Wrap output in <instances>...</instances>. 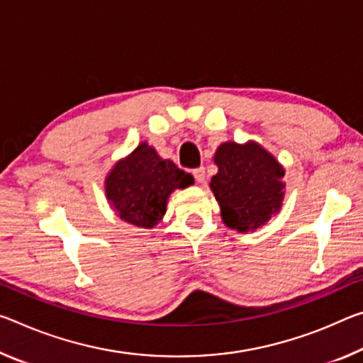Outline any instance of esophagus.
<instances>
[{
  "label": "esophagus",
  "instance_id": "1",
  "mask_svg": "<svg viewBox=\"0 0 363 363\" xmlns=\"http://www.w3.org/2000/svg\"><path fill=\"white\" fill-rule=\"evenodd\" d=\"M192 174H194V177H195V181H197L199 184L205 182V177H206V174H205V168H197V169H194V171H192Z\"/></svg>",
  "mask_w": 363,
  "mask_h": 363
}]
</instances>
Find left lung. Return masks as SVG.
<instances>
[{"mask_svg": "<svg viewBox=\"0 0 363 363\" xmlns=\"http://www.w3.org/2000/svg\"><path fill=\"white\" fill-rule=\"evenodd\" d=\"M213 161L218 172L211 177L210 189L229 229L257 231L281 211L284 168L260 143L223 142Z\"/></svg>", "mask_w": 363, "mask_h": 363, "instance_id": "left-lung-1", "label": "left lung"}]
</instances>
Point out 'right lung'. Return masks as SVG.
I'll list each match as a JSON object with an SVG mask.
<instances>
[{
    "instance_id": "1",
    "label": "right lung",
    "mask_w": 363,
    "mask_h": 363,
    "mask_svg": "<svg viewBox=\"0 0 363 363\" xmlns=\"http://www.w3.org/2000/svg\"><path fill=\"white\" fill-rule=\"evenodd\" d=\"M194 184V177L171 160H163L147 142L118 160L106 174L105 195L128 224L152 229L163 220L169 195Z\"/></svg>"
}]
</instances>
